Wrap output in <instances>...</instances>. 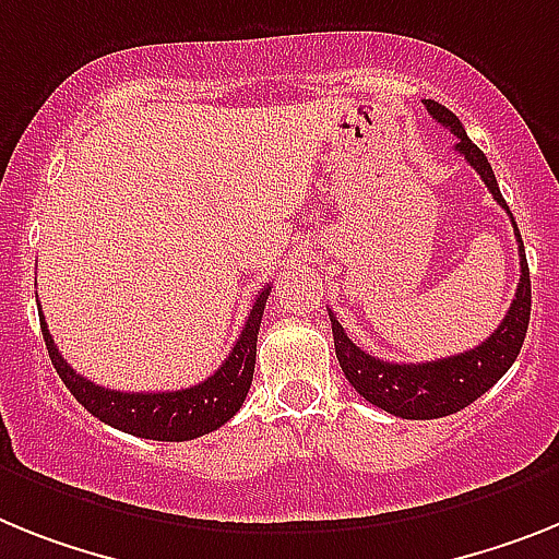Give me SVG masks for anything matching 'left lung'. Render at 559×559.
I'll return each instance as SVG.
<instances>
[{
  "label": "left lung",
  "instance_id": "obj_1",
  "mask_svg": "<svg viewBox=\"0 0 559 559\" xmlns=\"http://www.w3.org/2000/svg\"><path fill=\"white\" fill-rule=\"evenodd\" d=\"M424 105L431 119L440 121L443 128L457 135L454 150L463 153V158L480 173L497 204L509 213L503 195H500V187H497L495 173H491L489 158L483 156V150L477 144H472L461 119L449 107L438 105L431 98H426ZM511 224H514V218H511ZM514 236H518L520 247L518 293H514V301H511L500 326L475 349L452 355V358L426 360V364H392V360L374 358V355L352 344L344 326L330 312L337 364L344 369L346 381L355 386V392L367 397L378 409L395 417H406V420H431V417L454 415V412L466 409L468 403H475L480 395H486L509 372L511 364L518 360L520 346H523V337H526L528 330V316H532V278H528L526 250H523L518 224H514Z\"/></svg>",
  "mask_w": 559,
  "mask_h": 559
}]
</instances>
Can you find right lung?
<instances>
[{"mask_svg": "<svg viewBox=\"0 0 559 559\" xmlns=\"http://www.w3.org/2000/svg\"><path fill=\"white\" fill-rule=\"evenodd\" d=\"M266 295H270V284L247 312L236 346L222 367L215 369V374H210L199 386L178 389V392H116V389L87 381L73 372L68 360L62 358V352L56 349L45 316L39 312L41 337L48 346L50 364L64 381V386L70 389V395L76 397L93 417L112 429L135 435V438L181 443V440L210 435L241 409L243 397L250 392L252 372H255L258 326L264 316Z\"/></svg>", "mask_w": 559, "mask_h": 559, "instance_id": "add662e5", "label": "right lung"}]
</instances>
